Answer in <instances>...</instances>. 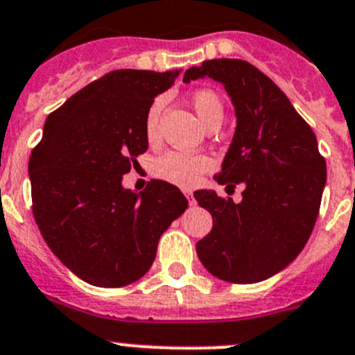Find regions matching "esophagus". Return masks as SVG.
<instances>
[{"instance_id": "34e87169", "label": "esophagus", "mask_w": 355, "mask_h": 355, "mask_svg": "<svg viewBox=\"0 0 355 355\" xmlns=\"http://www.w3.org/2000/svg\"><path fill=\"white\" fill-rule=\"evenodd\" d=\"M183 193H184V197L188 198V202H190V205H195V198H193V193H191L190 190H184Z\"/></svg>"}]
</instances>
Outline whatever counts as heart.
<instances>
[{
    "instance_id": "b5f03b06",
    "label": "heart",
    "mask_w": 355,
    "mask_h": 355,
    "mask_svg": "<svg viewBox=\"0 0 355 355\" xmlns=\"http://www.w3.org/2000/svg\"><path fill=\"white\" fill-rule=\"evenodd\" d=\"M191 104L200 118L202 123L207 125L214 121H223V104L216 92L207 89L195 90L191 94ZM164 99H155L148 107L146 120H144V134L150 141H153L158 134V120H160ZM212 168V160L207 155L202 153H183V151H167L153 162L151 172L158 180L167 181L181 188H191L200 181L202 175Z\"/></svg>"
}]
</instances>
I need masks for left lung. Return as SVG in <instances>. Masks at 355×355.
<instances>
[{"label":"left lung","instance_id":"obj_1","mask_svg":"<svg viewBox=\"0 0 355 355\" xmlns=\"http://www.w3.org/2000/svg\"><path fill=\"white\" fill-rule=\"evenodd\" d=\"M212 78L225 87L237 116L234 139L214 175L226 188L244 183L242 200L195 191L212 216L197 242L202 265L234 284L265 281L302 252L319 214L326 162L315 134L268 76L245 60L214 59L184 73V83Z\"/></svg>","mask_w":355,"mask_h":355}]
</instances>
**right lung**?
Instances as JSON below:
<instances>
[{
	"label": "right lung",
	"mask_w": 355,
	"mask_h": 355,
	"mask_svg": "<svg viewBox=\"0 0 355 355\" xmlns=\"http://www.w3.org/2000/svg\"><path fill=\"white\" fill-rule=\"evenodd\" d=\"M181 69H116L49 114L29 158L33 214L53 254L82 281L121 288L139 281L158 241L188 207L180 188L121 184L148 150L144 120Z\"/></svg>",
	"instance_id": "1"
}]
</instances>
